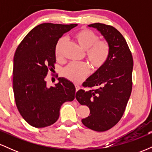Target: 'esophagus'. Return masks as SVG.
Segmentation results:
<instances>
[{
	"mask_svg": "<svg viewBox=\"0 0 152 152\" xmlns=\"http://www.w3.org/2000/svg\"><path fill=\"white\" fill-rule=\"evenodd\" d=\"M75 87H76V91H77L80 89V87L78 85H75Z\"/></svg>",
	"mask_w": 152,
	"mask_h": 152,
	"instance_id": "34e87169",
	"label": "esophagus"
}]
</instances>
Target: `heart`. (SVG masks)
I'll return each instance as SVG.
<instances>
[{
  "label": "heart",
  "mask_w": 152,
  "mask_h": 152,
  "mask_svg": "<svg viewBox=\"0 0 152 152\" xmlns=\"http://www.w3.org/2000/svg\"><path fill=\"white\" fill-rule=\"evenodd\" d=\"M74 38L83 50H87V58L94 69H98L104 65L109 57V48L106 42L99 41L98 35L89 29L83 28L74 34ZM64 43L65 38H61L56 43L55 53L57 58L61 56ZM88 72L86 64L71 63L63 69L62 75L69 81L78 83L86 77Z\"/></svg>",
  "instance_id": "1"
}]
</instances>
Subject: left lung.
Wrapping results in <instances>:
<instances>
[{"instance_id":"1","label":"left lung","mask_w":152,"mask_h":152,"mask_svg":"<svg viewBox=\"0 0 152 152\" xmlns=\"http://www.w3.org/2000/svg\"><path fill=\"white\" fill-rule=\"evenodd\" d=\"M102 35L109 48L107 61L86 81L85 87L99 86L96 90H78L76 99L89 108L88 117L81 122L88 129L104 132L121 119L132 89L133 58L121 33L113 26L103 23L91 24Z\"/></svg>"}]
</instances>
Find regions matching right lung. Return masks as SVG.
<instances>
[{"label": "right lung", "instance_id": "add662e5", "mask_svg": "<svg viewBox=\"0 0 152 152\" xmlns=\"http://www.w3.org/2000/svg\"><path fill=\"white\" fill-rule=\"evenodd\" d=\"M77 24L42 23L23 39L13 58V93L22 117L31 126L43 128L58 120L61 106L75 98L74 83L64 77L48 87L45 80L56 63L58 39Z\"/></svg>", "mask_w": 152, "mask_h": 152}]
</instances>
